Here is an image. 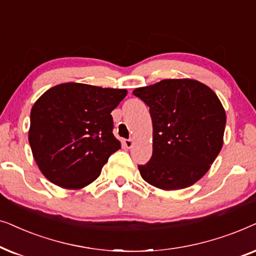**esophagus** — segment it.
Wrapping results in <instances>:
<instances>
[{"label":"esophagus","mask_w":256,"mask_h":256,"mask_svg":"<svg viewBox=\"0 0 256 256\" xmlns=\"http://www.w3.org/2000/svg\"><path fill=\"white\" fill-rule=\"evenodd\" d=\"M124 145H125V148H131L132 146H134V139H125L124 140Z\"/></svg>","instance_id":"1"}]
</instances>
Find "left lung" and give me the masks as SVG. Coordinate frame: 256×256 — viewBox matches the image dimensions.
Returning a JSON list of instances; mask_svg holds the SVG:
<instances>
[{
    "mask_svg": "<svg viewBox=\"0 0 256 256\" xmlns=\"http://www.w3.org/2000/svg\"><path fill=\"white\" fill-rule=\"evenodd\" d=\"M150 108L153 152L138 165L142 178L162 190L186 188L208 171L222 148L226 114L207 85L164 80L134 91Z\"/></svg>",
    "mask_w": 256,
    "mask_h": 256,
    "instance_id": "8db88e82",
    "label": "left lung"
}]
</instances>
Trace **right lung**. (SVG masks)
<instances>
[{"label":"right lung","instance_id":"add662e5","mask_svg":"<svg viewBox=\"0 0 256 256\" xmlns=\"http://www.w3.org/2000/svg\"><path fill=\"white\" fill-rule=\"evenodd\" d=\"M125 88L64 83L40 96L30 114L29 144L40 172L54 185L78 190L96 180L120 148L111 112Z\"/></svg>","mask_w":256,"mask_h":256}]
</instances>
